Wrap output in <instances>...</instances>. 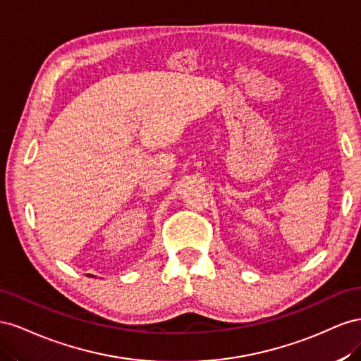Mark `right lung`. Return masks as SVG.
Masks as SVG:
<instances>
[{"mask_svg": "<svg viewBox=\"0 0 361 361\" xmlns=\"http://www.w3.org/2000/svg\"><path fill=\"white\" fill-rule=\"evenodd\" d=\"M89 276H94V275H89Z\"/></svg>", "mask_w": 361, "mask_h": 361, "instance_id": "1", "label": "right lung"}]
</instances>
